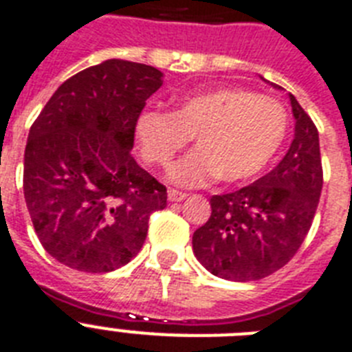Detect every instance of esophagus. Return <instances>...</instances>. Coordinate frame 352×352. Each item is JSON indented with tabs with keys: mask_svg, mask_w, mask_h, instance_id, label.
<instances>
[{
	"mask_svg": "<svg viewBox=\"0 0 352 352\" xmlns=\"http://www.w3.org/2000/svg\"><path fill=\"white\" fill-rule=\"evenodd\" d=\"M167 197H169V201H183L187 194L185 192H179V190H174V188H169L167 190Z\"/></svg>",
	"mask_w": 352,
	"mask_h": 352,
	"instance_id": "esophagus-1",
	"label": "esophagus"
}]
</instances>
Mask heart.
Here are the masks:
<instances>
[{
  "label": "heart",
  "instance_id": "heart-1",
  "mask_svg": "<svg viewBox=\"0 0 352 352\" xmlns=\"http://www.w3.org/2000/svg\"><path fill=\"white\" fill-rule=\"evenodd\" d=\"M286 129L283 104L243 88L190 93L170 113L144 109L135 124L142 156L158 167L170 165L194 136L196 149L169 170L170 182L183 187L254 178L283 145Z\"/></svg>",
  "mask_w": 352,
  "mask_h": 352
}]
</instances>
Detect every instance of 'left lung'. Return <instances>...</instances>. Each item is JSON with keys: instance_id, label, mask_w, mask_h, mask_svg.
<instances>
[{"instance_id": "left-lung-1", "label": "left lung", "mask_w": 352, "mask_h": 352, "mask_svg": "<svg viewBox=\"0 0 352 352\" xmlns=\"http://www.w3.org/2000/svg\"><path fill=\"white\" fill-rule=\"evenodd\" d=\"M287 97L295 136L286 156L248 187L212 196L210 217L192 235L196 259L216 277L248 283L275 274L311 228L324 183L318 131L297 98Z\"/></svg>"}]
</instances>
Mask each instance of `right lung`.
Returning a JSON list of instances; mask_svg holds the SVG:
<instances>
[{"instance_id":"obj_1","label":"right lung","mask_w":352,"mask_h":352,"mask_svg":"<svg viewBox=\"0 0 352 352\" xmlns=\"http://www.w3.org/2000/svg\"><path fill=\"white\" fill-rule=\"evenodd\" d=\"M162 84L153 66L107 59L60 84L32 124L26 207L43 248L68 268H122L167 207V188L131 156L136 117Z\"/></svg>"}]
</instances>
